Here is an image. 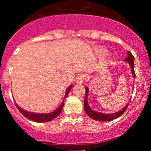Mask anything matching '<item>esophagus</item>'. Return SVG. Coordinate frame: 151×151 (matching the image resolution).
Returning a JSON list of instances; mask_svg holds the SVG:
<instances>
[{"label": "esophagus", "mask_w": 151, "mask_h": 151, "mask_svg": "<svg viewBox=\"0 0 151 151\" xmlns=\"http://www.w3.org/2000/svg\"><path fill=\"white\" fill-rule=\"evenodd\" d=\"M85 78H86L85 74H79V75L78 76V77H77V84H82L84 82V79H85Z\"/></svg>", "instance_id": "obj_1"}]
</instances>
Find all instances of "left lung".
<instances>
[{
  "instance_id": "left-lung-1",
  "label": "left lung",
  "mask_w": 151,
  "mask_h": 151,
  "mask_svg": "<svg viewBox=\"0 0 151 151\" xmlns=\"http://www.w3.org/2000/svg\"><path fill=\"white\" fill-rule=\"evenodd\" d=\"M125 62H128V64H130L132 77H133V78L135 79V70H134V57L130 51H127V57H126L125 59ZM85 89H86V94H85V97H84V110H85L87 115H88L89 117H91V118H92L94 120H97V121H110V120H115V119L117 118L118 117H120V115H122V114L125 112V111L126 110L127 107H128L129 103L127 104L124 108H122V110L118 111V112H115V113H112V114H104V113H102V112H96V111L92 110V109L89 107L88 102H87V94H88L89 89L87 87H85Z\"/></svg>"
}]
</instances>
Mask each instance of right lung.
I'll return each mask as SVG.
<instances>
[{
  "label": "right lung",
  "mask_w": 151,
  "mask_h": 151,
  "mask_svg": "<svg viewBox=\"0 0 151 151\" xmlns=\"http://www.w3.org/2000/svg\"><path fill=\"white\" fill-rule=\"evenodd\" d=\"M72 87L73 86L71 85L67 88V91H66V94H65V97H64V99L67 97L68 94H69V92H70L71 89L72 88ZM64 100H63L62 104H61L60 106L58 107L57 110H56L55 111H54V112H50V113H34V112H28V111L23 110V109L21 108V107H20L16 103H15V104H16V107H17L18 110L20 111V112H21V113L22 114L24 117H26V118L30 119V120H33V121H34V122H49V121H51V120H54V119L56 118L57 116L59 115V114H60L61 112H62L63 107H64Z\"/></svg>",
  "instance_id": "1"
}]
</instances>
